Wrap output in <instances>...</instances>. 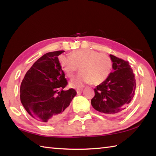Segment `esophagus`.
Segmentation results:
<instances>
[{
    "instance_id": "esophagus-1",
    "label": "esophagus",
    "mask_w": 156,
    "mask_h": 156,
    "mask_svg": "<svg viewBox=\"0 0 156 156\" xmlns=\"http://www.w3.org/2000/svg\"><path fill=\"white\" fill-rule=\"evenodd\" d=\"M82 90H82V89H78V90H76V92H77L78 94H81L82 92Z\"/></svg>"
}]
</instances>
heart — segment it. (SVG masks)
Listing matches in <instances>:
<instances>
[{"instance_id":"obj_1","label":"heart","mask_w":156,"mask_h":156,"mask_svg":"<svg viewBox=\"0 0 156 156\" xmlns=\"http://www.w3.org/2000/svg\"><path fill=\"white\" fill-rule=\"evenodd\" d=\"M62 70L68 78H72L78 68L81 73L69 82L71 88H81L90 83L100 84L110 74L112 63L107 54L90 49H80L70 53L69 57L59 56Z\"/></svg>"}]
</instances>
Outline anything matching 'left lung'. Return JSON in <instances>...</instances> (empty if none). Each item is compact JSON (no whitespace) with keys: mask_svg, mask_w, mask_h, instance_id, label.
Instances as JSON below:
<instances>
[{"mask_svg":"<svg viewBox=\"0 0 156 156\" xmlns=\"http://www.w3.org/2000/svg\"><path fill=\"white\" fill-rule=\"evenodd\" d=\"M111 72L106 80L94 88L91 105L95 110L107 115H118L125 111L133 99L136 82L128 62L110 55Z\"/></svg>","mask_w":156,"mask_h":156,"instance_id":"1","label":"left lung"}]
</instances>
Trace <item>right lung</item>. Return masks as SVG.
I'll return each instance as SVG.
<instances>
[{"mask_svg": "<svg viewBox=\"0 0 156 156\" xmlns=\"http://www.w3.org/2000/svg\"><path fill=\"white\" fill-rule=\"evenodd\" d=\"M65 51L44 54L26 73L20 87L21 102L29 115L44 124H52L64 117L76 92L64 90L67 80L58 56Z\"/></svg>", "mask_w": 156, "mask_h": 156, "instance_id": "add662e5", "label": "right lung"}]
</instances>
